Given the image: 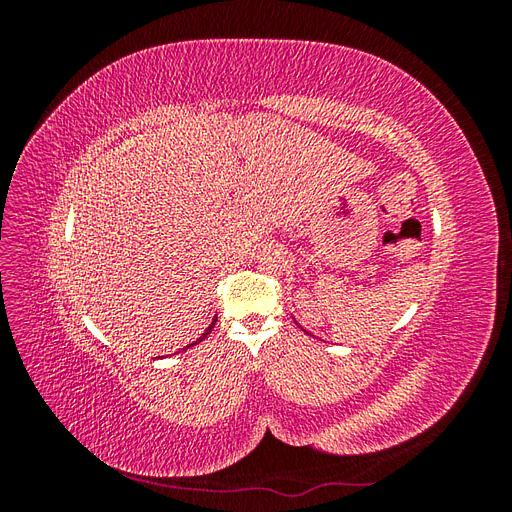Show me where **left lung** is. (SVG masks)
<instances>
[{"label":"left lung","instance_id":"1","mask_svg":"<svg viewBox=\"0 0 512 512\" xmlns=\"http://www.w3.org/2000/svg\"><path fill=\"white\" fill-rule=\"evenodd\" d=\"M297 324H299V322H297ZM303 331H305V329H303Z\"/></svg>","mask_w":512,"mask_h":512}]
</instances>
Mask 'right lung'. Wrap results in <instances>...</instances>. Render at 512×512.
Segmentation results:
<instances>
[{"mask_svg":"<svg viewBox=\"0 0 512 512\" xmlns=\"http://www.w3.org/2000/svg\"><path fill=\"white\" fill-rule=\"evenodd\" d=\"M215 318H218V316H215ZM213 324H215V320H213V322H211V324H209V327H207V331H205V333H203V335H200V337H198V339H196V342H192V344H188V346H185V348H183V350H188V348H192V346H196V344H198V342H203V339H205V337H207V335H209V333H211V329H213Z\"/></svg>","mask_w":512,"mask_h":512,"instance_id":"1","label":"right lung"}]
</instances>
